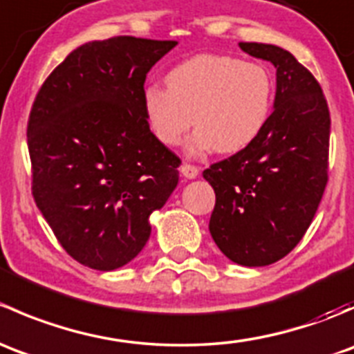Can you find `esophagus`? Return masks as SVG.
Returning a JSON list of instances; mask_svg holds the SVG:
<instances>
[{
  "instance_id": "1",
  "label": "esophagus",
  "mask_w": 354,
  "mask_h": 354,
  "mask_svg": "<svg viewBox=\"0 0 354 354\" xmlns=\"http://www.w3.org/2000/svg\"><path fill=\"white\" fill-rule=\"evenodd\" d=\"M180 173L183 174L187 180H195L198 176V167L197 166H192V164H181L180 167Z\"/></svg>"
}]
</instances>
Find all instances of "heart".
Masks as SVG:
<instances>
[{"mask_svg": "<svg viewBox=\"0 0 354 354\" xmlns=\"http://www.w3.org/2000/svg\"><path fill=\"white\" fill-rule=\"evenodd\" d=\"M166 84L144 88L149 128L160 144L176 147L195 121L187 145L195 157L250 147L269 123L276 94L269 68L224 55L194 56L171 68Z\"/></svg>", "mask_w": 354, "mask_h": 354, "instance_id": "obj_1", "label": "heart"}]
</instances>
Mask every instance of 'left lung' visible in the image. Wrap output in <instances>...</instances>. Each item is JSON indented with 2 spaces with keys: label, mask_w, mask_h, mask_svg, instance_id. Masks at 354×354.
<instances>
[{
  "label": "left lung",
  "mask_w": 354,
  "mask_h": 354,
  "mask_svg": "<svg viewBox=\"0 0 354 354\" xmlns=\"http://www.w3.org/2000/svg\"><path fill=\"white\" fill-rule=\"evenodd\" d=\"M276 66V99L266 130L245 151L212 164L209 231L234 263L262 267L286 257L312 224L327 185L330 116L319 82L286 49L240 42Z\"/></svg>",
  "instance_id": "1"
}]
</instances>
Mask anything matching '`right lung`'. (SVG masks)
Wrapping results in <instances>:
<instances>
[{"instance_id":"right-lung-1","label":"right lung","mask_w":354,"mask_h":354,"mask_svg":"<svg viewBox=\"0 0 354 354\" xmlns=\"http://www.w3.org/2000/svg\"><path fill=\"white\" fill-rule=\"evenodd\" d=\"M176 41L120 35L82 44L37 92L27 127L32 195L82 266L114 270L142 252L180 159L154 137L145 77Z\"/></svg>"}]
</instances>
